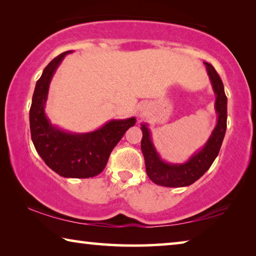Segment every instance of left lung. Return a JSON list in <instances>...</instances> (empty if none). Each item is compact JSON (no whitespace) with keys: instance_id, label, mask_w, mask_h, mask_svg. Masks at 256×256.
Returning a JSON list of instances; mask_svg holds the SVG:
<instances>
[{"instance_id":"1","label":"left lung","mask_w":256,"mask_h":256,"mask_svg":"<svg viewBox=\"0 0 256 256\" xmlns=\"http://www.w3.org/2000/svg\"><path fill=\"white\" fill-rule=\"evenodd\" d=\"M204 64L216 94L214 110L218 118L211 136L201 149L183 164L164 162L154 148L148 125L146 123L141 124V150L146 162V170L154 184L166 188H183L193 184L211 167L222 148L227 128V97L222 81L214 68L208 62H204Z\"/></svg>"}]
</instances>
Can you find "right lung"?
Masks as SVG:
<instances>
[{"mask_svg": "<svg viewBox=\"0 0 256 256\" xmlns=\"http://www.w3.org/2000/svg\"><path fill=\"white\" fill-rule=\"evenodd\" d=\"M70 53L64 52L52 60L37 81L29 112L30 133L36 151L50 170L68 178H89L104 170L112 149L136 120H112L86 133L68 132L52 124L45 112L50 84Z\"/></svg>", "mask_w": 256, "mask_h": 256, "instance_id": "add662e5", "label": "right lung"}]
</instances>
